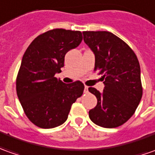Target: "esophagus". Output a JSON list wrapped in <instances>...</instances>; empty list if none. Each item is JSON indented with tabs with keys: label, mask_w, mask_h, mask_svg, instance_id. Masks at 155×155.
<instances>
[{
	"label": "esophagus",
	"mask_w": 155,
	"mask_h": 155,
	"mask_svg": "<svg viewBox=\"0 0 155 155\" xmlns=\"http://www.w3.org/2000/svg\"><path fill=\"white\" fill-rule=\"evenodd\" d=\"M88 88L87 87V86H85L84 87V93H88Z\"/></svg>",
	"instance_id": "1"
}]
</instances>
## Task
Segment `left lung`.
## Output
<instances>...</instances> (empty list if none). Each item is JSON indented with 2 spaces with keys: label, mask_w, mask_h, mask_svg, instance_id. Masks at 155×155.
Listing matches in <instances>:
<instances>
[{
  "label": "left lung",
  "mask_w": 155,
  "mask_h": 155,
  "mask_svg": "<svg viewBox=\"0 0 155 155\" xmlns=\"http://www.w3.org/2000/svg\"><path fill=\"white\" fill-rule=\"evenodd\" d=\"M84 40L95 57L94 70L102 75V93L88 91L97 98V105L88 112L90 120L102 127L124 124L134 114L143 95L141 70L133 50L108 31H84Z\"/></svg>",
  "instance_id": "8db88e82"
}]
</instances>
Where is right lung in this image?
Instances as JSON below:
<instances>
[{
	"label": "right lung",
	"instance_id": "right-lung-1",
	"mask_svg": "<svg viewBox=\"0 0 155 155\" xmlns=\"http://www.w3.org/2000/svg\"><path fill=\"white\" fill-rule=\"evenodd\" d=\"M83 40L80 31L55 28L35 38L22 56L16 88L27 117L41 128H54L67 120L71 104L84 93L80 81L57 80L65 55Z\"/></svg>",
	"mask_w": 155,
	"mask_h": 155
}]
</instances>
